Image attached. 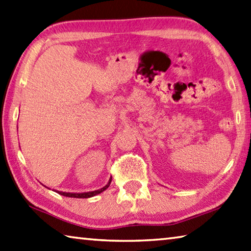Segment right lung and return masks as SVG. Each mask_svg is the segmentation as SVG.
<instances>
[{"label": "right lung", "instance_id": "right-lung-1", "mask_svg": "<svg viewBox=\"0 0 251 251\" xmlns=\"http://www.w3.org/2000/svg\"><path fill=\"white\" fill-rule=\"evenodd\" d=\"M112 182V177L108 181V183L103 186L102 189L97 190V191H92V192H85V193H67V192H60V191H57V193H59L60 195H63V197H68V198H76V199H88V198H92L94 195H98L100 193H102L103 191H105L108 186H110Z\"/></svg>", "mask_w": 251, "mask_h": 251}]
</instances>
